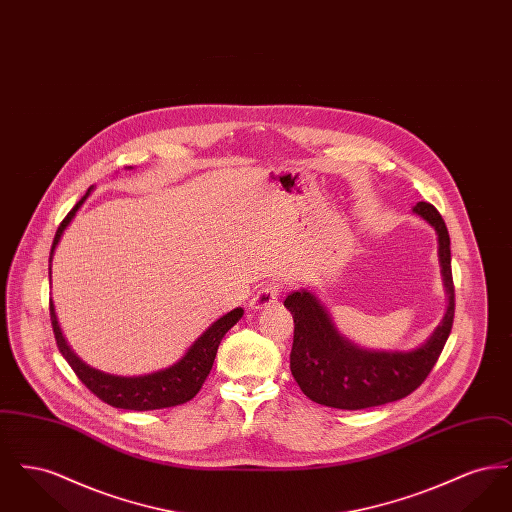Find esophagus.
<instances>
[{
	"label": "esophagus",
	"mask_w": 512,
	"mask_h": 512,
	"mask_svg": "<svg viewBox=\"0 0 512 512\" xmlns=\"http://www.w3.org/2000/svg\"><path fill=\"white\" fill-rule=\"evenodd\" d=\"M280 293H282V286L278 282H265V284H261V288L257 290V293L253 295L249 305L253 309H265L268 305L276 303Z\"/></svg>",
	"instance_id": "1"
}]
</instances>
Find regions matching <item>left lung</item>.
<instances>
[{
  "instance_id": "1",
  "label": "left lung",
  "mask_w": 512,
  "mask_h": 512,
  "mask_svg": "<svg viewBox=\"0 0 512 512\" xmlns=\"http://www.w3.org/2000/svg\"><path fill=\"white\" fill-rule=\"evenodd\" d=\"M416 215L428 220L439 238V261L449 293V307L432 338L409 353L366 351L343 340L317 299L305 290L286 297L292 311L290 368L301 391L318 405L357 411L378 407L413 393L438 363L455 318L449 232L438 209L418 201Z\"/></svg>"
}]
</instances>
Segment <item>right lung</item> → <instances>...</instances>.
Returning a JSON list of instances; mask_svg holds the SVG:
<instances>
[{
	"label": "right lung",
	"mask_w": 512,
	"mask_h": 512,
	"mask_svg": "<svg viewBox=\"0 0 512 512\" xmlns=\"http://www.w3.org/2000/svg\"><path fill=\"white\" fill-rule=\"evenodd\" d=\"M88 194H90V190H88ZM88 194L84 195L74 205L73 209L69 211V215L59 224V228L55 232V238H53V245H51L49 263H51L55 247L61 240L63 230L69 226V222L73 220L78 207L84 203ZM49 274H51V267H49ZM49 315H51L53 336H55L61 355L67 359V363L73 368L78 380L88 390L99 397L103 403H107L115 409L155 411V409L176 407V405H182V403H188L190 399H194L195 393L201 390L203 382L207 380V376L213 368L220 341L224 338V334L242 318L244 309H234L228 315L219 318L215 324H211L194 341V345L188 349V353L176 365L169 366L165 370H159V372H153V374H147V376H134V378L111 376V374H105V372H99L96 368L84 365L69 349V345L65 343L51 301H49Z\"/></svg>",
	"instance_id": "1"
}]
</instances>
